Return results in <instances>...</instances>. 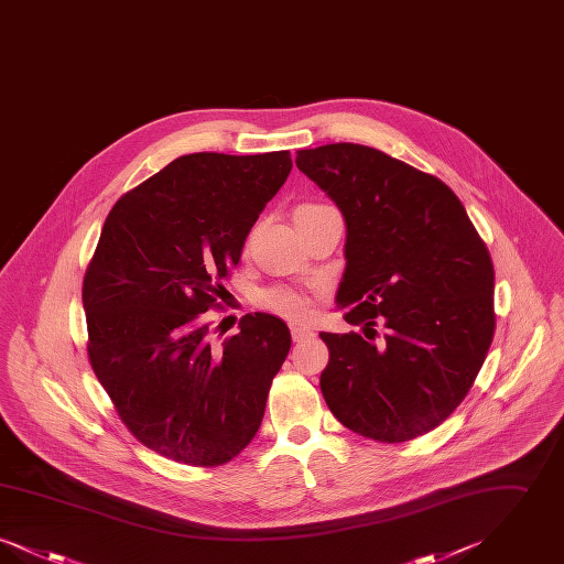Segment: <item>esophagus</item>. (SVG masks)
Masks as SVG:
<instances>
[{"instance_id":"1","label":"esophagus","mask_w":564,"mask_h":564,"mask_svg":"<svg viewBox=\"0 0 564 564\" xmlns=\"http://www.w3.org/2000/svg\"><path fill=\"white\" fill-rule=\"evenodd\" d=\"M290 329H292V338H294V340H304V338L313 336V329H311V327H304V325H292Z\"/></svg>"}]
</instances>
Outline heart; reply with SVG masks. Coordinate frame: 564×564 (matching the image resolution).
Listing matches in <instances>:
<instances>
[{
	"instance_id": "1",
	"label": "heart",
	"mask_w": 564,
	"mask_h": 564,
	"mask_svg": "<svg viewBox=\"0 0 564 564\" xmlns=\"http://www.w3.org/2000/svg\"><path fill=\"white\" fill-rule=\"evenodd\" d=\"M317 207H322V203H302L295 209L294 217H300V215L306 214V212H313ZM258 304L264 311L274 313L279 317H285V319H302L313 308V302H311L308 295L297 292L294 288H285V285H276V288H269V290L260 292L258 294Z\"/></svg>"
}]
</instances>
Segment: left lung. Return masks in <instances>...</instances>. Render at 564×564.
I'll return each mask as SVG.
<instances>
[{
  "instance_id": "obj_1",
  "label": "left lung",
  "mask_w": 564,
  "mask_h": 564,
  "mask_svg": "<svg viewBox=\"0 0 564 564\" xmlns=\"http://www.w3.org/2000/svg\"><path fill=\"white\" fill-rule=\"evenodd\" d=\"M295 164L345 215L336 304L364 329L319 334L323 400L376 442L425 435L465 400L490 349V253L453 189L380 150L329 143Z\"/></svg>"
}]
</instances>
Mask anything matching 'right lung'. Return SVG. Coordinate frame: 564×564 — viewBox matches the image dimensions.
Here are the masks:
<instances>
[{"label":"right lung","mask_w":564,"mask_h":564,"mask_svg":"<svg viewBox=\"0 0 564 564\" xmlns=\"http://www.w3.org/2000/svg\"><path fill=\"white\" fill-rule=\"evenodd\" d=\"M290 171L288 150L180 156L104 224L82 285L88 361L124 427L164 458L217 467L260 430L290 329L253 313L215 340L207 311Z\"/></svg>","instance_id":"right-lung-1"}]
</instances>
